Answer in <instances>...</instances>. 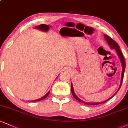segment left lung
Segmentation results:
<instances>
[{"label":"left lung","instance_id":"obj_1","mask_svg":"<svg viewBox=\"0 0 128 128\" xmlns=\"http://www.w3.org/2000/svg\"><path fill=\"white\" fill-rule=\"evenodd\" d=\"M104 38L106 39V42H108V44L110 46V48H112V49H114L116 50V52H117L118 53V56L119 57L120 60L121 62V64H122V75H121V81H120V86L119 88H118V90L116 91V92L114 93V94L113 95L112 97H110L108 99V100L104 101V102H84V101L81 100V99L80 98H78L77 97V96L75 94V92H74V87H73V86H72V84L71 83V91H72V95H73L74 97L75 98L76 100H77L79 102H84V104H86V105H89V106H91V105H97V104H102V103H103V102H106L107 101L109 100L110 99H111L112 98L113 96H114L115 94H116L118 92V91L119 90L121 86H122V81H123V79H124V69H125V66H126V64H125V61H124V56H123V54L122 53V52H121L120 49V47L118 45V44L115 41H114L113 40L112 38H110L108 37V36L104 34Z\"/></svg>","mask_w":128,"mask_h":128}]
</instances>
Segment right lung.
<instances>
[{
	"label": "right lung",
	"mask_w": 128,
	"mask_h": 128,
	"mask_svg": "<svg viewBox=\"0 0 128 128\" xmlns=\"http://www.w3.org/2000/svg\"><path fill=\"white\" fill-rule=\"evenodd\" d=\"M49 93H50V91H48V92H47V94H46L45 96H44L43 97H42V98H39V99H37V100H32V101H30V102H38V101H40V100H43V99L46 98V97H47V96H48V94H49Z\"/></svg>",
	"instance_id": "obj_1"
}]
</instances>
